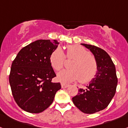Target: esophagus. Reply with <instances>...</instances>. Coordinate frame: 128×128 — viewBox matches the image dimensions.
Returning a JSON list of instances; mask_svg holds the SVG:
<instances>
[{"label": "esophagus", "mask_w": 128, "mask_h": 128, "mask_svg": "<svg viewBox=\"0 0 128 128\" xmlns=\"http://www.w3.org/2000/svg\"><path fill=\"white\" fill-rule=\"evenodd\" d=\"M61 85H62V88H67L68 86V84H65V83H62Z\"/></svg>", "instance_id": "1"}]
</instances>
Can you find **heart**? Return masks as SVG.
Listing matches in <instances>:
<instances>
[{
  "label": "heart",
  "instance_id": "obj_1",
  "mask_svg": "<svg viewBox=\"0 0 128 128\" xmlns=\"http://www.w3.org/2000/svg\"><path fill=\"white\" fill-rule=\"evenodd\" d=\"M65 58L72 60L70 69H65L58 74L57 78L60 82L69 83L79 80L82 83H86L92 80L97 73V60L85 48L78 45H69L66 47L65 55L60 48L54 50L50 56L52 68L56 70H61L64 66Z\"/></svg>",
  "mask_w": 128,
  "mask_h": 128
}]
</instances>
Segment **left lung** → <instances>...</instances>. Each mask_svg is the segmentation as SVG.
<instances>
[{"label": "left lung", "instance_id": "1", "mask_svg": "<svg viewBox=\"0 0 128 128\" xmlns=\"http://www.w3.org/2000/svg\"><path fill=\"white\" fill-rule=\"evenodd\" d=\"M81 44L89 49L96 58L98 71L89 84L84 89L80 88L72 100L82 112L93 114L108 106L116 93L118 78L114 64L104 50L90 44Z\"/></svg>", "mask_w": 128, "mask_h": 128}]
</instances>
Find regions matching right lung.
I'll return each instance as SVG.
<instances>
[{
  "instance_id": "obj_1",
  "label": "right lung",
  "mask_w": 128,
  "mask_h": 128,
  "mask_svg": "<svg viewBox=\"0 0 128 128\" xmlns=\"http://www.w3.org/2000/svg\"><path fill=\"white\" fill-rule=\"evenodd\" d=\"M56 40H38L22 48L12 64L9 82L15 101L30 113H40L50 106L61 89L50 56L58 48Z\"/></svg>"
}]
</instances>
